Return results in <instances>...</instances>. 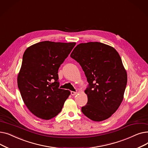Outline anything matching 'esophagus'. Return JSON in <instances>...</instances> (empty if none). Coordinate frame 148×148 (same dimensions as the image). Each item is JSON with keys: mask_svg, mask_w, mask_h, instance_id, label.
I'll return each instance as SVG.
<instances>
[{"mask_svg": "<svg viewBox=\"0 0 148 148\" xmlns=\"http://www.w3.org/2000/svg\"><path fill=\"white\" fill-rule=\"evenodd\" d=\"M77 94V92H74V91H71V94L72 95H75Z\"/></svg>", "mask_w": 148, "mask_h": 148, "instance_id": "obj_1", "label": "esophagus"}]
</instances>
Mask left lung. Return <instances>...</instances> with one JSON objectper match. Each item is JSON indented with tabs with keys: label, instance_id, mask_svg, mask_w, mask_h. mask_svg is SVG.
<instances>
[{
	"label": "left lung",
	"instance_id": "8db88e82",
	"mask_svg": "<svg viewBox=\"0 0 148 148\" xmlns=\"http://www.w3.org/2000/svg\"><path fill=\"white\" fill-rule=\"evenodd\" d=\"M70 56L79 63L89 83L82 113L94 121L109 118L121 105L127 83L119 53L111 46L89 42L77 45Z\"/></svg>",
	"mask_w": 148,
	"mask_h": 148
}]
</instances>
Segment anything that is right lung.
<instances>
[{
  "mask_svg": "<svg viewBox=\"0 0 148 148\" xmlns=\"http://www.w3.org/2000/svg\"><path fill=\"white\" fill-rule=\"evenodd\" d=\"M75 45L42 41L25 51L18 87L25 105L36 117L45 120L55 117L70 95L69 90L59 88L58 73Z\"/></svg>",
  "mask_w": 148,
  "mask_h": 148,
  "instance_id": "right-lung-1",
  "label": "right lung"
}]
</instances>
